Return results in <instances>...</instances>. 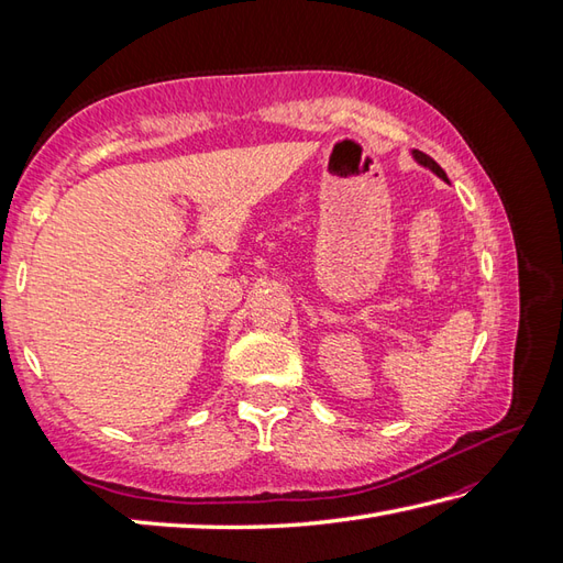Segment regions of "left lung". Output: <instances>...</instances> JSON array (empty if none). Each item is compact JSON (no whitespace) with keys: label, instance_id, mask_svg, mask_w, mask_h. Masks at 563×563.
I'll list each match as a JSON object with an SVG mask.
<instances>
[{"label":"left lung","instance_id":"obj_1","mask_svg":"<svg viewBox=\"0 0 563 563\" xmlns=\"http://www.w3.org/2000/svg\"><path fill=\"white\" fill-rule=\"evenodd\" d=\"M413 157H416V162H421L423 166H428L430 172H435L440 178H445L448 181V176H445V172L440 169V164L433 159V157H428V154H423V152H418V150H413Z\"/></svg>","mask_w":563,"mask_h":563}]
</instances>
